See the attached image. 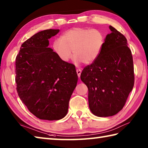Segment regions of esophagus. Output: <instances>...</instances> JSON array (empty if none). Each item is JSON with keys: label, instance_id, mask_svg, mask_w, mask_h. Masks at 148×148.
I'll list each match as a JSON object with an SVG mask.
<instances>
[{"label": "esophagus", "instance_id": "esophagus-1", "mask_svg": "<svg viewBox=\"0 0 148 148\" xmlns=\"http://www.w3.org/2000/svg\"><path fill=\"white\" fill-rule=\"evenodd\" d=\"M76 72H77V76L79 77L80 75H81V73H82V70L79 69H76Z\"/></svg>", "mask_w": 148, "mask_h": 148}]
</instances>
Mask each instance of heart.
<instances>
[{
    "label": "heart",
    "instance_id": "b5f03b06",
    "mask_svg": "<svg viewBox=\"0 0 148 148\" xmlns=\"http://www.w3.org/2000/svg\"><path fill=\"white\" fill-rule=\"evenodd\" d=\"M105 44V36L99 29L74 28L64 32L61 38L56 39L52 48L59 58L68 62L72 56L76 62L93 63L101 56Z\"/></svg>",
    "mask_w": 148,
    "mask_h": 148
}]
</instances>
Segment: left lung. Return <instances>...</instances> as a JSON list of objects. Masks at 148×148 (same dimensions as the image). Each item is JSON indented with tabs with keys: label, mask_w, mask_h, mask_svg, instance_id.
I'll use <instances>...</instances> for the list:
<instances>
[{
	"label": "left lung",
	"mask_w": 148,
	"mask_h": 148,
	"mask_svg": "<svg viewBox=\"0 0 148 148\" xmlns=\"http://www.w3.org/2000/svg\"><path fill=\"white\" fill-rule=\"evenodd\" d=\"M110 29L101 56L85 67L80 76L88 87L89 108L99 117L121 111L134 83L133 59L127 39L114 27Z\"/></svg>",
	"instance_id": "obj_1"
}]
</instances>
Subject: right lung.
<instances>
[{
  "label": "right lung",
  "mask_w": 148,
  "mask_h": 148,
  "mask_svg": "<svg viewBox=\"0 0 148 148\" xmlns=\"http://www.w3.org/2000/svg\"><path fill=\"white\" fill-rule=\"evenodd\" d=\"M59 29H47L22 44L16 59V89L20 99L40 119L59 120L66 116L77 82L73 64L60 59L49 46Z\"/></svg>",
  "instance_id": "right-lung-1"
}]
</instances>
